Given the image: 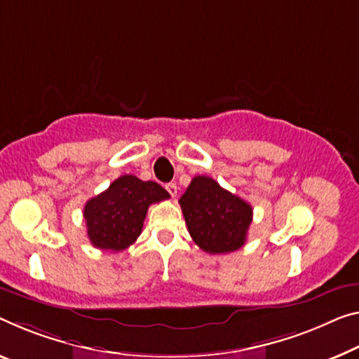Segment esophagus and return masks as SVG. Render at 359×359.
I'll use <instances>...</instances> for the list:
<instances>
[{
    "mask_svg": "<svg viewBox=\"0 0 359 359\" xmlns=\"http://www.w3.org/2000/svg\"><path fill=\"white\" fill-rule=\"evenodd\" d=\"M165 189L168 191V194L172 196V197H176V194H178V187H176V184H175V183H168V184H165Z\"/></svg>",
    "mask_w": 359,
    "mask_h": 359,
    "instance_id": "esophagus-1",
    "label": "esophagus"
}]
</instances>
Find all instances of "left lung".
<instances>
[{"instance_id": "8db88e82", "label": "left lung", "mask_w": 359, "mask_h": 359, "mask_svg": "<svg viewBox=\"0 0 359 359\" xmlns=\"http://www.w3.org/2000/svg\"><path fill=\"white\" fill-rule=\"evenodd\" d=\"M187 231L203 252L229 253L247 241L253 210L210 176H194L180 198Z\"/></svg>"}]
</instances>
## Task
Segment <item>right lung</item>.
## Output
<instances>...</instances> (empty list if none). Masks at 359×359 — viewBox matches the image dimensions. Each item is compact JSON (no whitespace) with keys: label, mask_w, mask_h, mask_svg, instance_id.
<instances>
[{"label":"right lung","mask_w":359,"mask_h":359,"mask_svg":"<svg viewBox=\"0 0 359 359\" xmlns=\"http://www.w3.org/2000/svg\"><path fill=\"white\" fill-rule=\"evenodd\" d=\"M170 194L154 181L122 175L101 194L85 203L88 237L96 249L122 252L140 237L149 205Z\"/></svg>","instance_id":"add662e5"}]
</instances>
